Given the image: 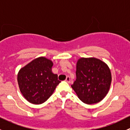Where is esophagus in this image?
Instances as JSON below:
<instances>
[{
	"label": "esophagus",
	"instance_id": "34e87169",
	"mask_svg": "<svg viewBox=\"0 0 130 130\" xmlns=\"http://www.w3.org/2000/svg\"><path fill=\"white\" fill-rule=\"evenodd\" d=\"M65 81H66L67 82H68V83H70V77H69V76H67V77H66Z\"/></svg>",
	"mask_w": 130,
	"mask_h": 130
}]
</instances>
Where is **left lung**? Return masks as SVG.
<instances>
[{
	"label": "left lung",
	"mask_w": 130,
	"mask_h": 130,
	"mask_svg": "<svg viewBox=\"0 0 130 130\" xmlns=\"http://www.w3.org/2000/svg\"><path fill=\"white\" fill-rule=\"evenodd\" d=\"M76 77L71 87L86 104L99 103L108 92L111 82V71L105 63L99 59H79L77 63Z\"/></svg>",
	"instance_id": "1"
}]
</instances>
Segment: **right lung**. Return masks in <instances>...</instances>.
<instances>
[{
    "mask_svg": "<svg viewBox=\"0 0 130 130\" xmlns=\"http://www.w3.org/2000/svg\"><path fill=\"white\" fill-rule=\"evenodd\" d=\"M53 62L44 57L35 59L19 70V89L29 103L40 104L48 100L60 83L58 75L52 73Z\"/></svg>",
    "mask_w": 130,
    "mask_h": 130,
    "instance_id": "add662e5",
    "label": "right lung"
}]
</instances>
